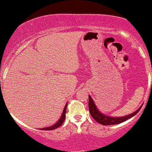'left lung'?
<instances>
[{
  "instance_id": "obj_1",
  "label": "left lung",
  "mask_w": 152,
  "mask_h": 152,
  "mask_svg": "<svg viewBox=\"0 0 152 152\" xmlns=\"http://www.w3.org/2000/svg\"><path fill=\"white\" fill-rule=\"evenodd\" d=\"M141 107H142V106H141L137 110L135 111L134 113L128 115L126 116L120 117V118H115V117L107 116V115H103V113H101V112L97 109V106H95V103H94V100H92L91 96H88V109H89L90 115H91V116L92 117L97 123L104 126L115 125V124H121V123L127 121L128 119H129V118H132V117L134 116L135 115H137V114L138 113V112L140 110Z\"/></svg>"
}]
</instances>
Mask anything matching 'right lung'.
<instances>
[{"instance_id":"1","label":"right lung","mask_w":152,"mask_h":152,"mask_svg":"<svg viewBox=\"0 0 152 152\" xmlns=\"http://www.w3.org/2000/svg\"><path fill=\"white\" fill-rule=\"evenodd\" d=\"M66 106H67V103L66 104L65 107H64V111H63V113L61 115V117L60 118V119L58 120V122L55 124V125L52 126H49V127H46V128H43V129H40L41 130H48V131H50V130H54V129H57V128L60 127L63 124H64V121H65V118H66Z\"/></svg>"}]
</instances>
